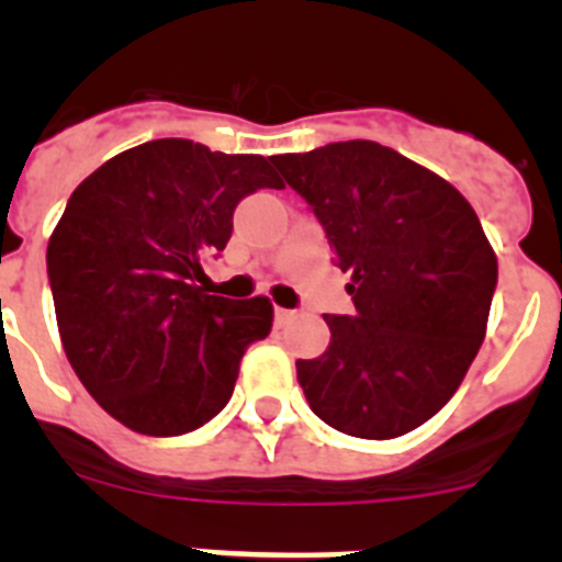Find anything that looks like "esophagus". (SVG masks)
I'll return each instance as SVG.
<instances>
[{"mask_svg": "<svg viewBox=\"0 0 562 562\" xmlns=\"http://www.w3.org/2000/svg\"><path fill=\"white\" fill-rule=\"evenodd\" d=\"M292 317H295V312L284 310V306H276V321H278V324H286V321H292Z\"/></svg>", "mask_w": 562, "mask_h": 562, "instance_id": "34e87169", "label": "esophagus"}]
</instances>
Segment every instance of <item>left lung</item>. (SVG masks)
Wrapping results in <instances>:
<instances>
[{"mask_svg":"<svg viewBox=\"0 0 562 562\" xmlns=\"http://www.w3.org/2000/svg\"><path fill=\"white\" fill-rule=\"evenodd\" d=\"M270 160L351 272L355 312L326 315L329 349L295 362L310 408L357 439L411 434L459 391L486 335L498 258L473 205L374 140Z\"/></svg>","mask_w":562,"mask_h":562,"instance_id":"8db88e82","label":"left lung"}]
</instances>
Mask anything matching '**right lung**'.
Listing matches in <instances>:
<instances>
[{
    "mask_svg": "<svg viewBox=\"0 0 562 562\" xmlns=\"http://www.w3.org/2000/svg\"><path fill=\"white\" fill-rule=\"evenodd\" d=\"M256 188H281L261 154L151 140L89 173L49 236L69 366L134 434L202 428L231 400L247 346L270 335V297L202 286V261L225 250L233 211Z\"/></svg>",
    "mask_w": 562,
    "mask_h": 562,
    "instance_id": "obj_1",
    "label": "right lung"
}]
</instances>
